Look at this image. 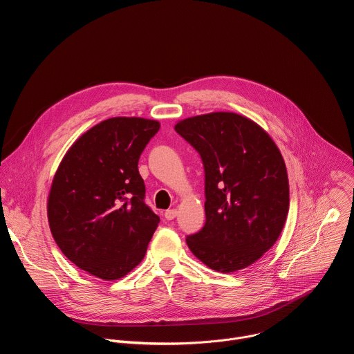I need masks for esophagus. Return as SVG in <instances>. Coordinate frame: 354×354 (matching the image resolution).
<instances>
[{"label": "esophagus", "mask_w": 354, "mask_h": 354, "mask_svg": "<svg viewBox=\"0 0 354 354\" xmlns=\"http://www.w3.org/2000/svg\"><path fill=\"white\" fill-rule=\"evenodd\" d=\"M176 216H178V212H176L175 209H171V210H167V212H165V218L169 220V221L174 220Z\"/></svg>", "instance_id": "esophagus-1"}]
</instances>
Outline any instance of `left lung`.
Wrapping results in <instances>:
<instances>
[{
    "instance_id": "obj_1",
    "label": "left lung",
    "mask_w": 354,
    "mask_h": 354,
    "mask_svg": "<svg viewBox=\"0 0 354 354\" xmlns=\"http://www.w3.org/2000/svg\"><path fill=\"white\" fill-rule=\"evenodd\" d=\"M175 130L205 168L206 223L186 236L189 249L221 273L248 268L274 245L287 218L288 179L279 148L255 122L230 112L189 118Z\"/></svg>"
}]
</instances>
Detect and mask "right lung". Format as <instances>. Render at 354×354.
<instances>
[{"label":"right lung","mask_w":354,"mask_h":354,"mask_svg":"<svg viewBox=\"0 0 354 354\" xmlns=\"http://www.w3.org/2000/svg\"><path fill=\"white\" fill-rule=\"evenodd\" d=\"M160 123L112 118L82 134L63 158L47 201L50 231L67 259L116 280L144 258L160 217L145 205L138 160Z\"/></svg>","instance_id":"add662e5"}]
</instances>
